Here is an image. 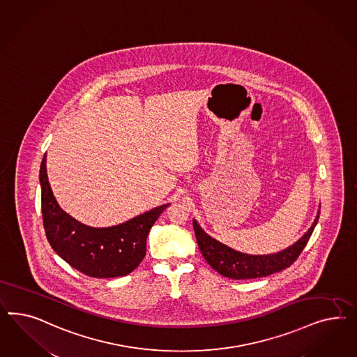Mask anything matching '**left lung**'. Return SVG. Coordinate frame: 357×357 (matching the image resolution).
Returning a JSON list of instances; mask_svg holds the SVG:
<instances>
[{
    "label": "left lung",
    "instance_id": "left-lung-1",
    "mask_svg": "<svg viewBox=\"0 0 357 357\" xmlns=\"http://www.w3.org/2000/svg\"><path fill=\"white\" fill-rule=\"evenodd\" d=\"M319 212L321 208L318 209L313 225L309 227V230L296 243H293L292 246L282 251L267 255H251L231 249L227 245L218 242L215 238L208 236L195 218L192 220V224L199 249L202 251L206 263L225 278L234 280H245L264 278L291 267L294 260L303 252V248L306 246L309 238L312 236L314 227L319 220Z\"/></svg>",
    "mask_w": 357,
    "mask_h": 357
}]
</instances>
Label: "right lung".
<instances>
[{
	"label": "right lung",
	"mask_w": 357,
	"mask_h": 357,
	"mask_svg": "<svg viewBox=\"0 0 357 357\" xmlns=\"http://www.w3.org/2000/svg\"><path fill=\"white\" fill-rule=\"evenodd\" d=\"M45 162L44 154L39 174L42 213L45 236L54 252L91 278H119L137 268L146 254V237L153 224L170 204L155 206L119 225L89 227L60 208L48 182Z\"/></svg>",
	"instance_id": "right-lung-1"
}]
</instances>
